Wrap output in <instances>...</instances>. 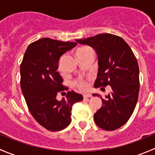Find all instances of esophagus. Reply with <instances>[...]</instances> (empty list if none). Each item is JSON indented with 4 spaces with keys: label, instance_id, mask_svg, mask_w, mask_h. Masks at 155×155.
<instances>
[{
    "label": "esophagus",
    "instance_id": "obj_1",
    "mask_svg": "<svg viewBox=\"0 0 155 155\" xmlns=\"http://www.w3.org/2000/svg\"><path fill=\"white\" fill-rule=\"evenodd\" d=\"M83 97H84V99H87V98L91 97V95L89 94H84L83 95Z\"/></svg>",
    "mask_w": 155,
    "mask_h": 155
}]
</instances>
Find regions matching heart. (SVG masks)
I'll return each mask as SVG.
<instances>
[{
    "mask_svg": "<svg viewBox=\"0 0 155 155\" xmlns=\"http://www.w3.org/2000/svg\"><path fill=\"white\" fill-rule=\"evenodd\" d=\"M89 48H88V47L80 48L77 50L76 53H79V52H82V51H86V50L89 49ZM74 85H76L78 88H79L80 90H82V91L87 90V87H88V83H87L85 79H82V78H80V79H77V80L75 81Z\"/></svg>",
    "mask_w": 155,
    "mask_h": 155,
    "instance_id": "obj_1",
    "label": "heart"
}]
</instances>
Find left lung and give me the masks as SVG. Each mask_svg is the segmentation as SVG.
<instances>
[{"instance_id":"left-lung-1","label":"left lung","mask_w":155,"mask_h":155,"mask_svg":"<svg viewBox=\"0 0 155 155\" xmlns=\"http://www.w3.org/2000/svg\"><path fill=\"white\" fill-rule=\"evenodd\" d=\"M76 41L92 47L97 54L98 73L94 86L112 87L104 99L101 97L103 104L94 115L95 123L106 130L121 127L130 118L138 101L140 70L134 52L121 37L111 34Z\"/></svg>"}]
</instances>
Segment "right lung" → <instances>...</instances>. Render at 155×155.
I'll return each mask as SVG.
<instances>
[{"instance_id":"obj_1","label":"right lung","mask_w":155,"mask_h":155,"mask_svg":"<svg viewBox=\"0 0 155 155\" xmlns=\"http://www.w3.org/2000/svg\"><path fill=\"white\" fill-rule=\"evenodd\" d=\"M77 43L43 38L28 46L20 66L21 89L34 119L50 131L64 129L71 122L73 104L83 100L80 94L68 91L58 101V92L67 90L57 71L61 55Z\"/></svg>"}]
</instances>
